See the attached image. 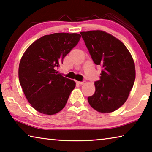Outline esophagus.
Segmentation results:
<instances>
[{
  "instance_id": "1",
  "label": "esophagus",
  "mask_w": 152,
  "mask_h": 152,
  "mask_svg": "<svg viewBox=\"0 0 152 152\" xmlns=\"http://www.w3.org/2000/svg\"><path fill=\"white\" fill-rule=\"evenodd\" d=\"M85 81H83V82H80V81H76V83L78 84V85H83V84H85Z\"/></svg>"
}]
</instances>
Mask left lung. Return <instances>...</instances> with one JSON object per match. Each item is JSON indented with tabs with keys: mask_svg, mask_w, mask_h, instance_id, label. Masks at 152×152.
I'll return each mask as SVG.
<instances>
[{
	"mask_svg": "<svg viewBox=\"0 0 152 152\" xmlns=\"http://www.w3.org/2000/svg\"><path fill=\"white\" fill-rule=\"evenodd\" d=\"M94 62L101 65L96 91L88 97L90 106L99 113L115 111L126 102L134 85L136 71L126 46L110 34L100 30L80 32Z\"/></svg>",
	"mask_w": 152,
	"mask_h": 152,
	"instance_id": "left-lung-1",
	"label": "left lung"
}]
</instances>
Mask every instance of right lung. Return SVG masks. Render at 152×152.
I'll use <instances>...</instances> for the list:
<instances>
[{
	"mask_svg": "<svg viewBox=\"0 0 152 152\" xmlns=\"http://www.w3.org/2000/svg\"><path fill=\"white\" fill-rule=\"evenodd\" d=\"M80 37L78 33L46 35L35 41L24 52L18 77L27 100L37 111L52 115L65 107L76 83L58 74L55 69Z\"/></svg>",
	"mask_w": 152,
	"mask_h": 152,
	"instance_id": "1",
	"label": "right lung"
}]
</instances>
